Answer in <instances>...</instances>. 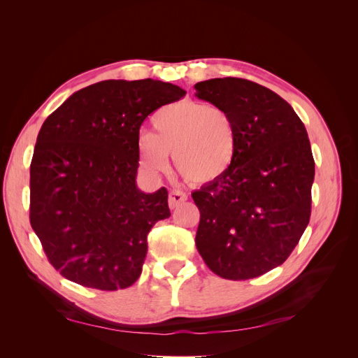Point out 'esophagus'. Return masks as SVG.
<instances>
[{
    "label": "esophagus",
    "mask_w": 358,
    "mask_h": 358,
    "mask_svg": "<svg viewBox=\"0 0 358 358\" xmlns=\"http://www.w3.org/2000/svg\"><path fill=\"white\" fill-rule=\"evenodd\" d=\"M187 199H188V196L185 192H182L179 189H173V191H170V196H169V206L171 209H175Z\"/></svg>",
    "instance_id": "esophagus-1"
}]
</instances>
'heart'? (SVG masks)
Wrapping results in <instances>:
<instances>
[{
    "mask_svg": "<svg viewBox=\"0 0 358 358\" xmlns=\"http://www.w3.org/2000/svg\"><path fill=\"white\" fill-rule=\"evenodd\" d=\"M154 133L137 138L138 164L150 175L169 170L170 154L188 182L201 185L224 178L237 155V131L222 107L185 100L171 103L152 116Z\"/></svg>",
    "mask_w": 358,
    "mask_h": 358,
    "instance_id": "1",
    "label": "heart"
}]
</instances>
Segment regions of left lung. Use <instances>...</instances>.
Here are the masks:
<instances>
[{"label":"left lung","instance_id":"obj_1","mask_svg":"<svg viewBox=\"0 0 358 358\" xmlns=\"http://www.w3.org/2000/svg\"><path fill=\"white\" fill-rule=\"evenodd\" d=\"M194 88L229 112L237 131L229 173L192 192L197 249L224 279L262 276L285 262L309 224L315 162L306 128L284 99L251 80L209 79Z\"/></svg>","mask_w":358,"mask_h":358}]
</instances>
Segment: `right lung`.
I'll return each instance as SVG.
<instances>
[{
  "instance_id": "1",
  "label": "right lung",
  "mask_w": 358,
  "mask_h": 358,
  "mask_svg": "<svg viewBox=\"0 0 358 358\" xmlns=\"http://www.w3.org/2000/svg\"><path fill=\"white\" fill-rule=\"evenodd\" d=\"M185 94L154 79L103 80L70 95L41 125L29 221L64 278L103 291L138 279L148 233L171 215L166 188H137L140 125Z\"/></svg>"
}]
</instances>
